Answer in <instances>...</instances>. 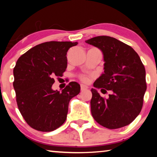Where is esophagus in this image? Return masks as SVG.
Masks as SVG:
<instances>
[{
	"label": "esophagus",
	"instance_id": "1",
	"mask_svg": "<svg viewBox=\"0 0 157 157\" xmlns=\"http://www.w3.org/2000/svg\"><path fill=\"white\" fill-rule=\"evenodd\" d=\"M88 89V87L86 86H85L84 84H81V91H85V90H86Z\"/></svg>",
	"mask_w": 157,
	"mask_h": 157
}]
</instances>
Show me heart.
<instances>
[{"label":"heart","mask_w":157,"mask_h":157,"mask_svg":"<svg viewBox=\"0 0 157 157\" xmlns=\"http://www.w3.org/2000/svg\"><path fill=\"white\" fill-rule=\"evenodd\" d=\"M80 78H81V79L82 81H83L84 82H87L89 81V78H87L86 76H85V75H82V76H81L80 77Z\"/></svg>","instance_id":"obj_1"}]
</instances>
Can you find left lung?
Segmentation results:
<instances>
[{"instance_id": "8db88e82", "label": "left lung", "mask_w": 157, "mask_h": 157, "mask_svg": "<svg viewBox=\"0 0 157 157\" xmlns=\"http://www.w3.org/2000/svg\"><path fill=\"white\" fill-rule=\"evenodd\" d=\"M85 42L98 48L104 57V73L94 86L102 93L111 91L105 99L91 89L92 116L106 128L126 126L139 116L143 107L147 89L144 65L131 46L113 37L98 36Z\"/></svg>"}]
</instances>
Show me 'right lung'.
Here are the masks:
<instances>
[{"instance_id":"right-lung-1","label":"right lung","mask_w":157,"mask_h":157,"mask_svg":"<svg viewBox=\"0 0 157 157\" xmlns=\"http://www.w3.org/2000/svg\"><path fill=\"white\" fill-rule=\"evenodd\" d=\"M78 42L48 41L36 45L18 58L14 68L13 86L21 115L32 128L52 132L62 125L68 104L80 92L71 82L62 92L52 89L55 77H62L67 67L66 54Z\"/></svg>"}]
</instances>
